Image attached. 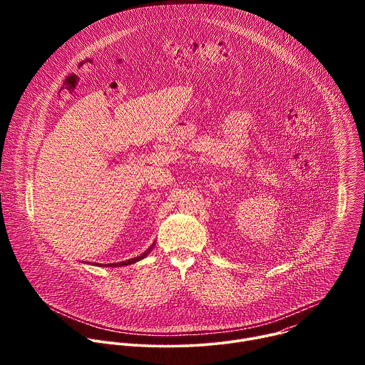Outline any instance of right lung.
Segmentation results:
<instances>
[{
  "label": "right lung",
  "mask_w": 365,
  "mask_h": 365,
  "mask_svg": "<svg viewBox=\"0 0 365 365\" xmlns=\"http://www.w3.org/2000/svg\"><path fill=\"white\" fill-rule=\"evenodd\" d=\"M151 248H153V247H150V248H148L145 252H143L140 257H135V258L127 259V262H121V263H113V264H101V266H106V267H107V266H108V267H110V266H111V267H121V266H128V264H133V263L138 262V259L144 258V257H145V255H147V254L151 251Z\"/></svg>",
  "instance_id": "1"
}]
</instances>
